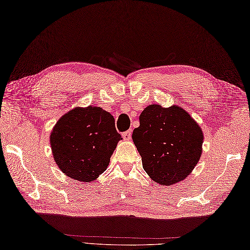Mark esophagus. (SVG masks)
<instances>
[{
    "instance_id": "34e87169",
    "label": "esophagus",
    "mask_w": 250,
    "mask_h": 250,
    "mask_svg": "<svg viewBox=\"0 0 250 250\" xmlns=\"http://www.w3.org/2000/svg\"><path fill=\"white\" fill-rule=\"evenodd\" d=\"M122 137H123L124 140H130L131 139V131L127 130L122 133Z\"/></svg>"
}]
</instances>
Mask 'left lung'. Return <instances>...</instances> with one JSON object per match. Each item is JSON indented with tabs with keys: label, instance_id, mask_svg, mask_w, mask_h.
<instances>
[{
	"label": "left lung",
	"instance_id": "obj_1",
	"mask_svg": "<svg viewBox=\"0 0 250 250\" xmlns=\"http://www.w3.org/2000/svg\"><path fill=\"white\" fill-rule=\"evenodd\" d=\"M132 140L144 171L160 185L184 180L202 155L204 136L190 114L178 106L149 105L140 114Z\"/></svg>",
	"mask_w": 250,
	"mask_h": 250
}]
</instances>
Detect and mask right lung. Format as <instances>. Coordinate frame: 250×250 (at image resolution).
<instances>
[{
	"label": "right lung",
	"mask_w": 250,
	"mask_h": 250,
	"mask_svg": "<svg viewBox=\"0 0 250 250\" xmlns=\"http://www.w3.org/2000/svg\"><path fill=\"white\" fill-rule=\"evenodd\" d=\"M121 139L114 118L101 107L73 109L51 133L54 160L69 177L92 181L105 172Z\"/></svg>",
	"instance_id": "right-lung-1"
}]
</instances>
